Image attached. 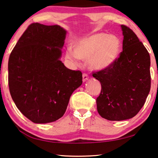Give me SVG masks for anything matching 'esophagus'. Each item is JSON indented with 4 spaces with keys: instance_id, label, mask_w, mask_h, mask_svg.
<instances>
[{
    "instance_id": "34e87169",
    "label": "esophagus",
    "mask_w": 158,
    "mask_h": 158,
    "mask_svg": "<svg viewBox=\"0 0 158 158\" xmlns=\"http://www.w3.org/2000/svg\"><path fill=\"white\" fill-rule=\"evenodd\" d=\"M89 79V76L87 74H83V81L85 82Z\"/></svg>"
}]
</instances>
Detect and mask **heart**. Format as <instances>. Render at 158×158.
Masks as SVG:
<instances>
[{
	"label": "heart",
	"mask_w": 158,
	"mask_h": 158,
	"mask_svg": "<svg viewBox=\"0 0 158 158\" xmlns=\"http://www.w3.org/2000/svg\"><path fill=\"white\" fill-rule=\"evenodd\" d=\"M73 50L68 48L65 58L77 65L79 60H88L93 70H104L117 60L122 48V42L118 35L98 33L79 38L73 43Z\"/></svg>",
	"instance_id": "b5f03b06"
}]
</instances>
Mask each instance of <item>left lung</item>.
Returning <instances> with one entry per match:
<instances>
[{
    "instance_id": "left-lung-1",
    "label": "left lung",
    "mask_w": 158,
    "mask_h": 158,
    "mask_svg": "<svg viewBox=\"0 0 158 158\" xmlns=\"http://www.w3.org/2000/svg\"><path fill=\"white\" fill-rule=\"evenodd\" d=\"M123 51L110 67L93 73L101 84L96 99L98 113L112 121L135 116L145 104L150 90L149 52L128 27L121 25Z\"/></svg>"
}]
</instances>
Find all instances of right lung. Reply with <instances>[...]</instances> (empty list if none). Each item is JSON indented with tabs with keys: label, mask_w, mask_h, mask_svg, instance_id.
Instances as JSON below:
<instances>
[{
	"label": "right lung",
	"mask_w": 158,
	"mask_h": 158,
	"mask_svg": "<svg viewBox=\"0 0 158 158\" xmlns=\"http://www.w3.org/2000/svg\"><path fill=\"white\" fill-rule=\"evenodd\" d=\"M66 33L58 25L32 23L9 57L10 95L23 115L35 123L62 117L72 93L83 83L82 73L60 60Z\"/></svg>",
	"instance_id": "1"
}]
</instances>
